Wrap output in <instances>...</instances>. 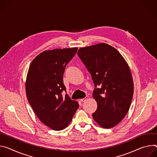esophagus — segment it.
I'll use <instances>...</instances> for the list:
<instances>
[{
	"label": "esophagus",
	"instance_id": "34e87169",
	"mask_svg": "<svg viewBox=\"0 0 157 157\" xmlns=\"http://www.w3.org/2000/svg\"><path fill=\"white\" fill-rule=\"evenodd\" d=\"M88 98V96L87 97H86L85 98H82V99H80V101H86V99H87Z\"/></svg>",
	"mask_w": 157,
	"mask_h": 157
}]
</instances>
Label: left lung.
<instances>
[{"label": "left lung", "instance_id": "8db88e82", "mask_svg": "<svg viewBox=\"0 0 157 157\" xmlns=\"http://www.w3.org/2000/svg\"><path fill=\"white\" fill-rule=\"evenodd\" d=\"M77 54L90 73L95 88L93 97L97 109L94 120L102 128H110L128 113L133 95L130 67L112 46L100 43L80 48Z\"/></svg>", "mask_w": 157, "mask_h": 157}]
</instances>
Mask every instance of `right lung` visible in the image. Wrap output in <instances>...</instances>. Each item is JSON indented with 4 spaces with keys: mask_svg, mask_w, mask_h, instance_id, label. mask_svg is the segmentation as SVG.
<instances>
[{
    "mask_svg": "<svg viewBox=\"0 0 157 157\" xmlns=\"http://www.w3.org/2000/svg\"><path fill=\"white\" fill-rule=\"evenodd\" d=\"M77 47L42 52L31 62L25 82L27 100L42 122L52 130H61L71 123L78 103L66 94L63 75L67 64Z\"/></svg>",
    "mask_w": 157,
    "mask_h": 157,
    "instance_id": "right-lung-1",
    "label": "right lung"
}]
</instances>
